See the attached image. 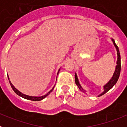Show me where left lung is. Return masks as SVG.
Listing matches in <instances>:
<instances>
[{
    "mask_svg": "<svg viewBox=\"0 0 127 127\" xmlns=\"http://www.w3.org/2000/svg\"><path fill=\"white\" fill-rule=\"evenodd\" d=\"M112 41H113V44H114V46H115V48H116V51H117L118 58H117V62H116V64H117V65H116V69H115V71H114V74H113V77H112L111 79H110L108 83L106 84V85H104V91L101 94H100V95H99V96H98V97H100V96H102V95H103L104 94H105V93L107 92H108L110 89H111V88H113V86H114V85L116 83V82H117L118 80L119 76H120V70H121L120 54V51H119L118 47V46L116 45V43H115V42H114V39H112ZM75 82H76V84L77 85V86L79 87V89H80L81 91H83L84 92H85V90H84L83 89V88L81 87V86L80 85V84H79V81H78V79H77V74H76V73H75Z\"/></svg>",
    "mask_w": 127,
    "mask_h": 127,
    "instance_id": "obj_1",
    "label": "left lung"
}]
</instances>
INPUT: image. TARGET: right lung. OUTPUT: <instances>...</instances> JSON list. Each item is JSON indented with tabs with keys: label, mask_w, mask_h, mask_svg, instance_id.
Returning a JSON list of instances; mask_svg holds the SVG:
<instances>
[{
	"label": "right lung",
	"mask_w": 127,
	"mask_h": 127,
	"mask_svg": "<svg viewBox=\"0 0 127 127\" xmlns=\"http://www.w3.org/2000/svg\"><path fill=\"white\" fill-rule=\"evenodd\" d=\"M59 70H58V72H59ZM8 79H9V81L10 85H11V87H12V88H13V90H14V92L16 93V94H17L18 95H19V96H20L21 97H22V98H25V99H27V100H32V101H40V100H42V99H44V98H45V97H46L47 96H48V95H49V94H50L51 92H52V90H53L54 87H55V86H53V88L52 89H51V90H50V92L48 93V94H46L45 95H44V96H42V97H31V96H29V95H25V94H22V92H20V91L16 89V88L14 86H13V84L11 83V81H10V80H9V77H8Z\"/></svg>",
	"instance_id": "right-lung-1"
}]
</instances>
